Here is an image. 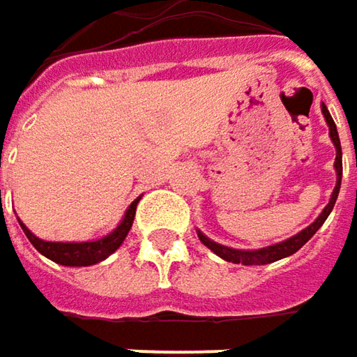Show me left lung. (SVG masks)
<instances>
[{
    "mask_svg": "<svg viewBox=\"0 0 357 357\" xmlns=\"http://www.w3.org/2000/svg\"><path fill=\"white\" fill-rule=\"evenodd\" d=\"M321 111H324L325 121H327V125H329V137H331V141H333V145H335V149H337V155H335V172H337V183H335V190H333V194H331V199H329V204L325 206V210L319 214V218L313 222L311 226H307L305 230H301L299 234H295L293 238H289V241L279 242V244H273V246H266V248H261V250H236V248H228V246H222L218 242H212L210 238H206L202 232H198L199 241L204 242L212 252H216L220 259L228 262H234V264H268V262H275V261H281L284 257H291V255H295L301 246H303L305 242L309 241L319 228H321V224L327 220V216H329V212L333 210V206H335V199H337V194H340V185H342V145H340V135H337V129H335V123H333V119L329 115V111H327V107H321Z\"/></svg>",
    "mask_w": 357,
    "mask_h": 357,
    "instance_id": "obj_1",
    "label": "left lung"
}]
</instances>
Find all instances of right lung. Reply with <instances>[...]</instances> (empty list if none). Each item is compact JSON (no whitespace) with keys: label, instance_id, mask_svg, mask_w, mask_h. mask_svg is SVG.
Masks as SVG:
<instances>
[{"label":"right lung","instance_id":"right-lung-1","mask_svg":"<svg viewBox=\"0 0 357 357\" xmlns=\"http://www.w3.org/2000/svg\"><path fill=\"white\" fill-rule=\"evenodd\" d=\"M137 202L139 199H135L129 206L125 218L116 226L115 232H111L109 236L95 242H46L40 241L38 236H33L22 222H20V226L26 232L28 241L33 244V248L40 255H44L46 259L58 262V264H64V266H91V264H96V262L105 261L107 257H111L116 248L123 244V241L127 238V234L131 230V224L135 220Z\"/></svg>","mask_w":357,"mask_h":357}]
</instances>
